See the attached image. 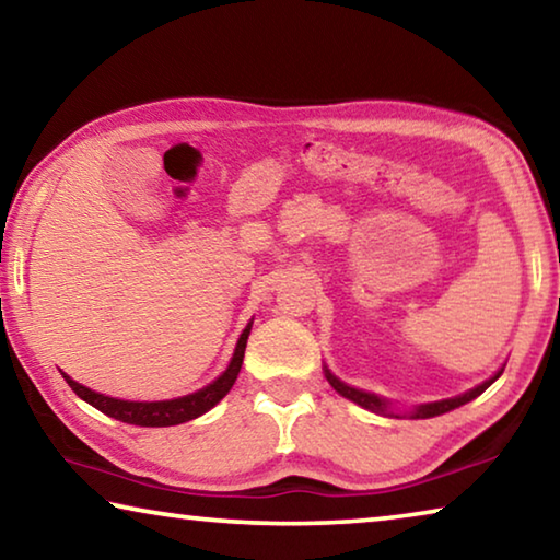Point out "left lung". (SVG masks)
<instances>
[{"instance_id": "1", "label": "left lung", "mask_w": 560, "mask_h": 560, "mask_svg": "<svg viewBox=\"0 0 560 560\" xmlns=\"http://www.w3.org/2000/svg\"><path fill=\"white\" fill-rule=\"evenodd\" d=\"M501 375V373H499ZM499 375H494L491 377V381H487V383H481V385H477L474 387V390H469V393H464V395H459V397H450V400H440V402H428V405H420L417 407V410H412V420H424V417H434V415H444V412H450V410H454V407H459V405H464V402H469V400H474V397H479L481 393L487 390V387L497 381ZM326 377H328V383L334 385V390L336 393H340L343 397H348V400H353V402H358L360 407H365V410H373V412H385V407H387V402L385 400H381V397H375V395H371V393H363V390H355V387H350V385H346V383H340L336 375H330L328 371H326Z\"/></svg>"}]
</instances>
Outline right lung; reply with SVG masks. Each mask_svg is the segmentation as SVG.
Returning a JSON list of instances; mask_svg holds the SVG:
<instances>
[{
    "mask_svg": "<svg viewBox=\"0 0 560 560\" xmlns=\"http://www.w3.org/2000/svg\"><path fill=\"white\" fill-rule=\"evenodd\" d=\"M249 330H252V326L244 328L240 343H236L230 368H226V371L217 377L214 383H210L207 387H202V390H197L192 395L177 397V400H163V402L116 400V397L89 390V387H83L81 383L71 381L69 375H63V377H66V383L71 385V390L81 397V400H86L103 415L116 417V420L128 422V424H140V428H170V424L195 420V417H200L207 410H212V407L232 390L236 375H240V371H242L244 348H246V338H249Z\"/></svg>",
    "mask_w": 560,
    "mask_h": 560,
    "instance_id": "add662e5",
    "label": "right lung"
}]
</instances>
